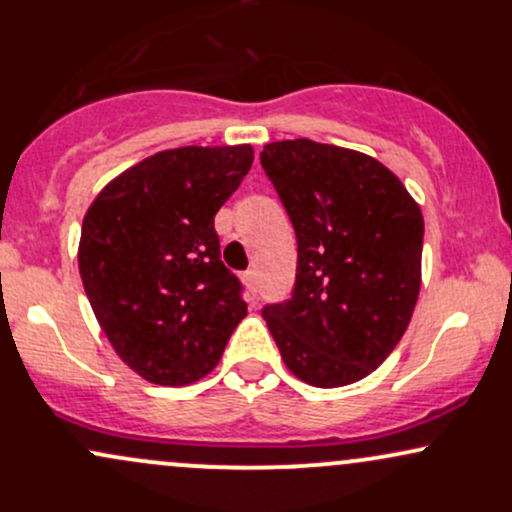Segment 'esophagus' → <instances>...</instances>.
<instances>
[{"instance_id": "obj_1", "label": "esophagus", "mask_w": 512, "mask_h": 512, "mask_svg": "<svg viewBox=\"0 0 512 512\" xmlns=\"http://www.w3.org/2000/svg\"><path fill=\"white\" fill-rule=\"evenodd\" d=\"M243 281L252 293H257V272H255V269H248V272L243 274Z\"/></svg>"}]
</instances>
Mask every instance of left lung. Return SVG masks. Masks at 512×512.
Here are the masks:
<instances>
[{"mask_svg":"<svg viewBox=\"0 0 512 512\" xmlns=\"http://www.w3.org/2000/svg\"><path fill=\"white\" fill-rule=\"evenodd\" d=\"M262 168L298 240L293 296L262 317L298 380L358 383L392 354L419 301V204L390 168L344 146L272 142Z\"/></svg>","mask_w":512,"mask_h":512,"instance_id":"obj_1","label":"left lung"}]
</instances>
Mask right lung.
I'll list each match as a JSON object with an SVG mask.
<instances>
[{
    "mask_svg": "<svg viewBox=\"0 0 512 512\" xmlns=\"http://www.w3.org/2000/svg\"><path fill=\"white\" fill-rule=\"evenodd\" d=\"M250 144L180 146L98 192L81 223L79 274L122 363L154 385L202 380L248 315L221 262L214 216L252 166Z\"/></svg>",
    "mask_w": 512,
    "mask_h": 512,
    "instance_id": "right-lung-1",
    "label": "right lung"
}]
</instances>
